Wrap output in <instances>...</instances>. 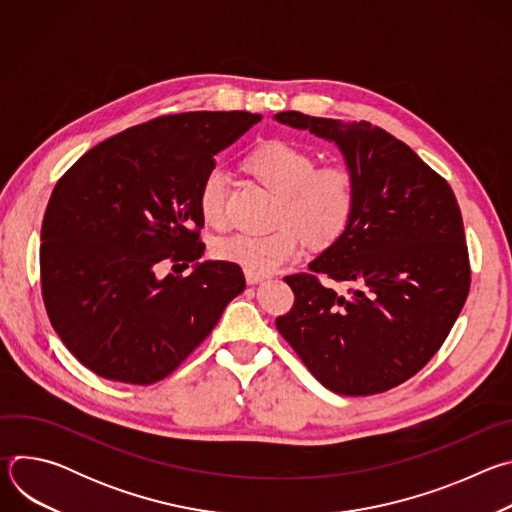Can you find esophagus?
<instances>
[{
	"label": "esophagus",
	"instance_id": "esophagus-1",
	"mask_svg": "<svg viewBox=\"0 0 512 512\" xmlns=\"http://www.w3.org/2000/svg\"><path fill=\"white\" fill-rule=\"evenodd\" d=\"M245 279L249 285H255V283H261L265 279V275H259V273H253V271H245Z\"/></svg>",
	"mask_w": 512,
	"mask_h": 512
}]
</instances>
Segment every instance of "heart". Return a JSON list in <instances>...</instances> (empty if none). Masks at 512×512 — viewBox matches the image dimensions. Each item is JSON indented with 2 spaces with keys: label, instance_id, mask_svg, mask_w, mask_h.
Here are the masks:
<instances>
[{
  "label": "heart",
  "instance_id": "b5f03b06",
  "mask_svg": "<svg viewBox=\"0 0 512 512\" xmlns=\"http://www.w3.org/2000/svg\"><path fill=\"white\" fill-rule=\"evenodd\" d=\"M247 170L279 194L277 231L267 235L233 233L216 239L214 255L259 275L300 259L304 238L326 245L340 237L354 208V180L348 168L330 164L318 168L316 158L289 141H267L247 158ZM229 172L212 166L198 188V208L204 221L223 227L227 221Z\"/></svg>",
  "mask_w": 512,
  "mask_h": 512
}]
</instances>
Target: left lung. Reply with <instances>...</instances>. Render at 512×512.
I'll return each instance as SVG.
<instances>
[{"mask_svg": "<svg viewBox=\"0 0 512 512\" xmlns=\"http://www.w3.org/2000/svg\"><path fill=\"white\" fill-rule=\"evenodd\" d=\"M273 119L332 141L354 180L346 229L308 265L312 273L285 277L296 304L275 326L326 389L354 397L389 391L425 367L466 302L458 200L409 145L369 121L300 111ZM316 272L353 289L336 295Z\"/></svg>", "mask_w": 512, "mask_h": 512, "instance_id": "obj_1", "label": "left lung"}]
</instances>
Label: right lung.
<instances>
[{
    "instance_id": "obj_1",
    "label": "right lung",
    "mask_w": 512,
    "mask_h": 512,
    "mask_svg": "<svg viewBox=\"0 0 512 512\" xmlns=\"http://www.w3.org/2000/svg\"><path fill=\"white\" fill-rule=\"evenodd\" d=\"M259 113L192 111L125 129L95 145L54 186L42 221L48 318L95 375L152 385L212 332L245 289L239 265L198 261V188L214 156ZM170 258L188 278H160Z\"/></svg>"
}]
</instances>
